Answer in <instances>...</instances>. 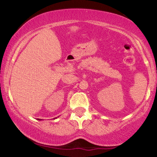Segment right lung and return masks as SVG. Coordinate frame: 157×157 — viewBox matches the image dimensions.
Returning <instances> with one entry per match:
<instances>
[{
  "mask_svg": "<svg viewBox=\"0 0 157 157\" xmlns=\"http://www.w3.org/2000/svg\"><path fill=\"white\" fill-rule=\"evenodd\" d=\"M38 120H41V119H39V118H38Z\"/></svg>",
  "mask_w": 157,
  "mask_h": 157,
  "instance_id": "obj_1",
  "label": "right lung"
}]
</instances>
